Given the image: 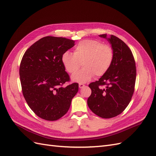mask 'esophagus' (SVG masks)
<instances>
[{"mask_svg":"<svg viewBox=\"0 0 156 156\" xmlns=\"http://www.w3.org/2000/svg\"><path fill=\"white\" fill-rule=\"evenodd\" d=\"M79 87L80 88H83V87H84V84H82V83H80V84H79Z\"/></svg>","mask_w":156,"mask_h":156,"instance_id":"esophagus-1","label":"esophagus"}]
</instances>
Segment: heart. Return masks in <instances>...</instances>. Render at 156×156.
<instances>
[{
  "label": "heart",
  "mask_w": 156,
  "mask_h": 156,
  "mask_svg": "<svg viewBox=\"0 0 156 156\" xmlns=\"http://www.w3.org/2000/svg\"><path fill=\"white\" fill-rule=\"evenodd\" d=\"M113 59L112 47L94 40L80 41L75 46L73 54L66 51L61 57L64 69L71 74L75 73L82 64L83 68L72 77L73 81L82 83L89 81L94 75L101 77L104 75L110 68Z\"/></svg>",
  "instance_id": "heart-1"
}]
</instances>
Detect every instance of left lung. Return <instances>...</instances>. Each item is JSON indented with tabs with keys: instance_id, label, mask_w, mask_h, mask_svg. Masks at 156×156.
<instances>
[{
	"instance_id": "left-lung-1",
	"label": "left lung",
	"mask_w": 156,
	"mask_h": 156,
	"mask_svg": "<svg viewBox=\"0 0 156 156\" xmlns=\"http://www.w3.org/2000/svg\"><path fill=\"white\" fill-rule=\"evenodd\" d=\"M114 50V59L110 68L98 81L91 83V95L87 104L94 114L103 119H111L123 112L131 100L136 80L135 61L131 49L115 36L101 34Z\"/></svg>"
}]
</instances>
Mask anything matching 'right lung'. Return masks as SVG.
I'll return each mask as SVG.
<instances>
[{"mask_svg": "<svg viewBox=\"0 0 156 156\" xmlns=\"http://www.w3.org/2000/svg\"><path fill=\"white\" fill-rule=\"evenodd\" d=\"M74 43L66 37H44L23 56L20 75L23 96L32 111L42 119L55 121L62 117L78 92V83L62 87L70 79L61 57Z\"/></svg>", "mask_w": 156, "mask_h": 156, "instance_id": "add662e5", "label": "right lung"}]
</instances>
